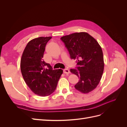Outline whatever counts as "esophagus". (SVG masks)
Instances as JSON below:
<instances>
[{"label":"esophagus","instance_id":"obj_1","mask_svg":"<svg viewBox=\"0 0 127 127\" xmlns=\"http://www.w3.org/2000/svg\"><path fill=\"white\" fill-rule=\"evenodd\" d=\"M63 71H64V74H69V73H70L69 70L68 69H64Z\"/></svg>","mask_w":127,"mask_h":127}]
</instances>
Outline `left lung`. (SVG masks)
Returning a JSON list of instances; mask_svg holds the SVG:
<instances>
[{
    "instance_id": "1",
    "label": "left lung",
    "mask_w": 127,
    "mask_h": 127,
    "mask_svg": "<svg viewBox=\"0 0 127 127\" xmlns=\"http://www.w3.org/2000/svg\"><path fill=\"white\" fill-rule=\"evenodd\" d=\"M68 49L71 59L77 67L70 72L78 77L77 90L86 94L94 90L100 82L104 70L102 50L97 41L86 32L74 33L60 38Z\"/></svg>"
}]
</instances>
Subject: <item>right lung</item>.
Here are the masks:
<instances>
[{"label": "right lung", "instance_id": "add662e5", "mask_svg": "<svg viewBox=\"0 0 127 127\" xmlns=\"http://www.w3.org/2000/svg\"><path fill=\"white\" fill-rule=\"evenodd\" d=\"M51 38L39 37L31 40L21 58L23 77L30 90L41 96H47L55 91L63 72L61 69L53 70L51 65L43 59L46 44Z\"/></svg>", "mask_w": 127, "mask_h": 127}]
</instances>
